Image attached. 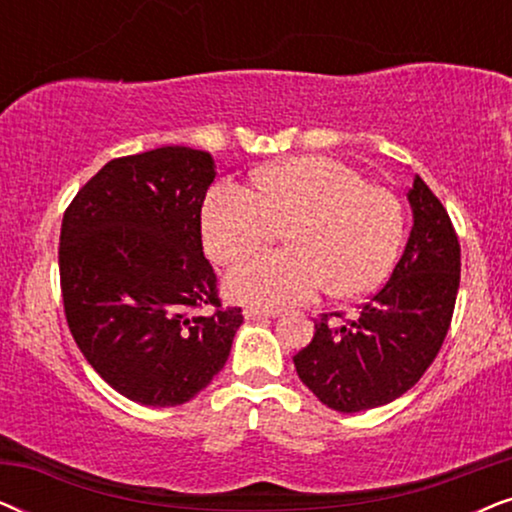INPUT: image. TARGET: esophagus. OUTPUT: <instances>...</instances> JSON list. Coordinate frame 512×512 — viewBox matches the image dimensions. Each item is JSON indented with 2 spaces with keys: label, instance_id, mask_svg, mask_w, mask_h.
Wrapping results in <instances>:
<instances>
[{
  "label": "esophagus",
  "instance_id": "1",
  "mask_svg": "<svg viewBox=\"0 0 512 512\" xmlns=\"http://www.w3.org/2000/svg\"><path fill=\"white\" fill-rule=\"evenodd\" d=\"M277 310H268V307H247V310H244V319L247 321H258V319H272V317H277Z\"/></svg>",
  "mask_w": 512,
  "mask_h": 512
}]
</instances>
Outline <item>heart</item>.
<instances>
[{
	"instance_id": "obj_1",
	"label": "heart",
	"mask_w": 512,
	"mask_h": 512,
	"mask_svg": "<svg viewBox=\"0 0 512 512\" xmlns=\"http://www.w3.org/2000/svg\"><path fill=\"white\" fill-rule=\"evenodd\" d=\"M258 191L223 179L202 205V242L219 265H233L286 228L289 249L249 258L230 272L235 300L279 307L328 289L335 298L368 293L387 277L401 247L403 214L387 188L326 156H300L256 177Z\"/></svg>"
}]
</instances>
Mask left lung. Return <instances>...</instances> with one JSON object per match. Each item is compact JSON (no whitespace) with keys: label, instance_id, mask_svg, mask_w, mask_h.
I'll list each match as a JSON object with an SVG mask.
<instances>
[{"label":"left lung","instance_id":"obj_1","mask_svg":"<svg viewBox=\"0 0 512 512\" xmlns=\"http://www.w3.org/2000/svg\"><path fill=\"white\" fill-rule=\"evenodd\" d=\"M408 202L412 230L389 282L342 326L321 314L312 342L293 356L305 387L338 412L403 396L436 359L450 328L461 272L457 233L443 202L417 174Z\"/></svg>","mask_w":512,"mask_h":512}]
</instances>
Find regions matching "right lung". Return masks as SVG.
Returning a JSON list of instances; mask_svg holds the SVG:
<instances>
[{
    "instance_id": "obj_1",
    "label": "right lung",
    "mask_w": 512,
    "mask_h": 512,
    "mask_svg": "<svg viewBox=\"0 0 512 512\" xmlns=\"http://www.w3.org/2000/svg\"><path fill=\"white\" fill-rule=\"evenodd\" d=\"M214 158L188 146L109 160L62 216L65 317L86 361L130 401L170 408L226 366L240 307H221L200 212ZM212 304V318L195 306Z\"/></svg>"
}]
</instances>
